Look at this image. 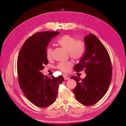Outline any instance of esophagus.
Segmentation results:
<instances>
[{
	"mask_svg": "<svg viewBox=\"0 0 126 126\" xmlns=\"http://www.w3.org/2000/svg\"><path fill=\"white\" fill-rule=\"evenodd\" d=\"M63 77L65 79H69V78L67 77V76H63Z\"/></svg>",
	"mask_w": 126,
	"mask_h": 126,
	"instance_id": "obj_1",
	"label": "esophagus"
}]
</instances>
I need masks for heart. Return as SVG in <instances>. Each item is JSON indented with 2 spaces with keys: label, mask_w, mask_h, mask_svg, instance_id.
I'll use <instances>...</instances> for the list:
<instances>
[{
  "label": "heart",
  "mask_w": 126,
  "mask_h": 126,
  "mask_svg": "<svg viewBox=\"0 0 126 126\" xmlns=\"http://www.w3.org/2000/svg\"><path fill=\"white\" fill-rule=\"evenodd\" d=\"M58 44L66 50L71 58L75 60H79L83 57L85 52V45L83 41L76 40L75 37L70 35H65L62 37L58 41ZM53 50L51 47L47 48L46 56L48 60L52 58ZM73 66L71 62L60 63L57 65V68L63 73H67Z\"/></svg>",
  "instance_id": "heart-1"
}]
</instances>
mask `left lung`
Segmentation results:
<instances>
[{
	"label": "left lung",
	"instance_id": "obj_1",
	"mask_svg": "<svg viewBox=\"0 0 126 126\" xmlns=\"http://www.w3.org/2000/svg\"><path fill=\"white\" fill-rule=\"evenodd\" d=\"M86 51L79 63L74 67L76 71L83 70L86 74L84 79L72 76L77 81L73 90L79 102L86 106L94 105L106 93L112 76L111 60L106 48L94 34L84 38Z\"/></svg>",
	"mask_w": 126,
	"mask_h": 126
}]
</instances>
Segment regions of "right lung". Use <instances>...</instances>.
<instances>
[{"instance_id": "1", "label": "right lung", "mask_w": 126, "mask_h": 126, "mask_svg": "<svg viewBox=\"0 0 126 126\" xmlns=\"http://www.w3.org/2000/svg\"><path fill=\"white\" fill-rule=\"evenodd\" d=\"M58 32H44L33 34L27 39L17 59V73L20 88L33 104L45 108L55 101L59 85L63 81L62 76L51 77L41 71L48 63L46 48Z\"/></svg>"}]
</instances>
